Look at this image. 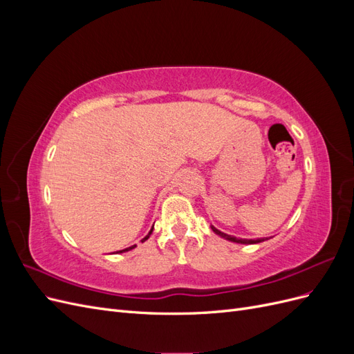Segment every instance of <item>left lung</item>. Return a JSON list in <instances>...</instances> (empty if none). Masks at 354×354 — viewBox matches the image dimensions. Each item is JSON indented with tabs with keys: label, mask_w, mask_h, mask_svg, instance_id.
I'll return each instance as SVG.
<instances>
[{
	"label": "left lung",
	"mask_w": 354,
	"mask_h": 354,
	"mask_svg": "<svg viewBox=\"0 0 354 354\" xmlns=\"http://www.w3.org/2000/svg\"><path fill=\"white\" fill-rule=\"evenodd\" d=\"M211 230L216 233V234H218L220 238H223V239H226V241H229V242H234V243H243V245H252V243H260V242H264V241H267V238H261V239H241V238H236V236H232V234H226V233H223V232H220L217 227H214L212 224H211Z\"/></svg>",
	"instance_id": "8db88e82"
}]
</instances>
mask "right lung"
I'll return each instance as SVG.
<instances>
[{
	"instance_id": "add662e5",
	"label": "right lung",
	"mask_w": 354,
	"mask_h": 354,
	"mask_svg": "<svg viewBox=\"0 0 354 354\" xmlns=\"http://www.w3.org/2000/svg\"><path fill=\"white\" fill-rule=\"evenodd\" d=\"M152 232H153V226H152V229L149 230V233L146 234V236L142 239V242H145V241H147L149 238H151V234H152ZM136 248V245H131V246H128V248H125V250H121V251H116V254H122V252H127V251H131V250H134Z\"/></svg>"
}]
</instances>
